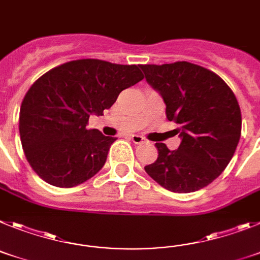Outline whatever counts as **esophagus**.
I'll return each mask as SVG.
<instances>
[{"instance_id":"esophagus-1","label":"esophagus","mask_w":260,"mask_h":260,"mask_svg":"<svg viewBox=\"0 0 260 260\" xmlns=\"http://www.w3.org/2000/svg\"><path fill=\"white\" fill-rule=\"evenodd\" d=\"M129 139L132 140V143H135V144L145 143V139H144L143 136H139V135H132V136H129Z\"/></svg>"}]
</instances>
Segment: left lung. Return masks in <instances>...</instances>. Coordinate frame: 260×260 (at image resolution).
Returning <instances> with one entry per match:
<instances>
[{"label":"left lung","instance_id":"8db88e82","mask_svg":"<svg viewBox=\"0 0 260 260\" xmlns=\"http://www.w3.org/2000/svg\"><path fill=\"white\" fill-rule=\"evenodd\" d=\"M140 68L161 94L169 120L179 124L175 131L182 140L177 150L155 143L158 157L145 171L173 192L208 186L225 170L241 137L242 117L234 92L217 74L191 62Z\"/></svg>","mask_w":260,"mask_h":260}]
</instances>
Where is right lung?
<instances>
[{
    "instance_id": "obj_1",
    "label": "right lung",
    "mask_w": 260,
    "mask_h": 260,
    "mask_svg": "<svg viewBox=\"0 0 260 260\" xmlns=\"http://www.w3.org/2000/svg\"><path fill=\"white\" fill-rule=\"evenodd\" d=\"M144 76L137 65L85 58L43 74L24 95L19 135L27 161L56 187L78 186L105 166L116 137L86 127Z\"/></svg>"
}]
</instances>
